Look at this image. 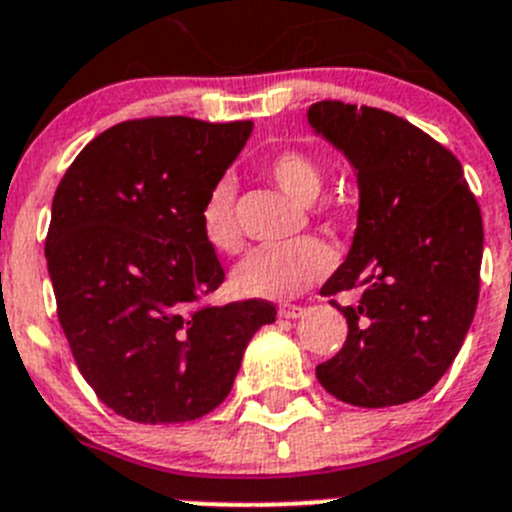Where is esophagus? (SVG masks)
I'll use <instances>...</instances> for the list:
<instances>
[{"label": "esophagus", "instance_id": "34e87169", "mask_svg": "<svg viewBox=\"0 0 512 512\" xmlns=\"http://www.w3.org/2000/svg\"><path fill=\"white\" fill-rule=\"evenodd\" d=\"M280 317H285V320H295V317H300L302 312H305V307L300 305H280Z\"/></svg>", "mask_w": 512, "mask_h": 512}]
</instances>
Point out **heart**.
I'll use <instances>...</instances> for the list:
<instances>
[{"label": "heart", "mask_w": 512, "mask_h": 512, "mask_svg": "<svg viewBox=\"0 0 512 512\" xmlns=\"http://www.w3.org/2000/svg\"><path fill=\"white\" fill-rule=\"evenodd\" d=\"M265 175L297 205H312L322 192V170L307 152L282 150L265 162ZM200 225L207 245L217 252H237L242 245L235 222V185L222 177L200 207ZM332 255L325 242L302 237L280 247L252 250L232 272L237 295L255 300H287L327 275Z\"/></svg>", "instance_id": "obj_1"}]
</instances>
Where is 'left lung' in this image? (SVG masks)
Instances as JSON below:
<instances>
[{
  "instance_id": "1",
  "label": "left lung",
  "mask_w": 512,
  "mask_h": 512,
  "mask_svg": "<svg viewBox=\"0 0 512 512\" xmlns=\"http://www.w3.org/2000/svg\"><path fill=\"white\" fill-rule=\"evenodd\" d=\"M307 122L347 157L360 190L352 247L320 290H360V300L335 302L347 340L317 380L357 408L423 398L453 365L478 305V202L458 157L398 114L325 99Z\"/></svg>"
}]
</instances>
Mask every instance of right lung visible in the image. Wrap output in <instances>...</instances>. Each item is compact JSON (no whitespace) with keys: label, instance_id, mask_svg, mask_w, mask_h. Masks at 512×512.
Here are the masks:
<instances>
[{"label":"right lung","instance_id":"add662e5","mask_svg":"<svg viewBox=\"0 0 512 512\" xmlns=\"http://www.w3.org/2000/svg\"><path fill=\"white\" fill-rule=\"evenodd\" d=\"M252 122L147 117L77 155L52 200L47 267L74 362L127 420H197L230 395L247 342L275 322L265 300L205 305L225 280L200 225L205 195Z\"/></svg>","mask_w":512,"mask_h":512}]
</instances>
